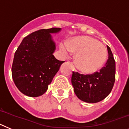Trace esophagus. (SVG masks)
Returning a JSON list of instances; mask_svg holds the SVG:
<instances>
[{"label":"esophagus","mask_w":129,"mask_h":129,"mask_svg":"<svg viewBox=\"0 0 129 129\" xmlns=\"http://www.w3.org/2000/svg\"><path fill=\"white\" fill-rule=\"evenodd\" d=\"M75 69H73V71H75Z\"/></svg>","instance_id":"obj_1"}]
</instances>
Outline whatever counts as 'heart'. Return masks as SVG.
<instances>
[{
    "label": "heart",
    "mask_w": 129,
    "mask_h": 129,
    "mask_svg": "<svg viewBox=\"0 0 129 129\" xmlns=\"http://www.w3.org/2000/svg\"><path fill=\"white\" fill-rule=\"evenodd\" d=\"M60 49L67 56L75 52V63L78 69L86 73H93L104 66L107 59V49L98 40L89 36H77L67 43L63 42Z\"/></svg>",
    "instance_id": "b5f03b06"
}]
</instances>
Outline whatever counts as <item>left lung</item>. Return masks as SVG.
Wrapping results in <instances>:
<instances>
[{
	"mask_svg": "<svg viewBox=\"0 0 129 129\" xmlns=\"http://www.w3.org/2000/svg\"><path fill=\"white\" fill-rule=\"evenodd\" d=\"M107 50L108 60L100 71L86 75L73 72L71 83L74 92L80 100L96 103L103 100L111 92L115 82L116 62L108 46Z\"/></svg>",
	"mask_w": 129,
	"mask_h": 129,
	"instance_id": "1",
	"label": "left lung"
}]
</instances>
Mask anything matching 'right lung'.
Instances as JSON below:
<instances>
[{"label":"right lung","mask_w":129,"mask_h":129,"mask_svg":"<svg viewBox=\"0 0 129 129\" xmlns=\"http://www.w3.org/2000/svg\"><path fill=\"white\" fill-rule=\"evenodd\" d=\"M61 30V28H52L33 32L23 39L17 49L12 78L17 88L25 95L36 97L44 94L64 62L53 55L56 43L51 34Z\"/></svg>","instance_id":"obj_1"}]
</instances>
